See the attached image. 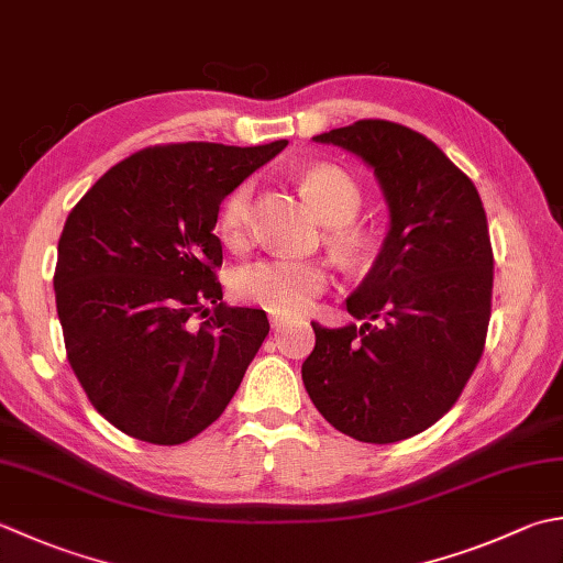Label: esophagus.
I'll return each mask as SVG.
<instances>
[{
	"mask_svg": "<svg viewBox=\"0 0 563 563\" xmlns=\"http://www.w3.org/2000/svg\"><path fill=\"white\" fill-rule=\"evenodd\" d=\"M290 322V317H285V314H271V327L273 329H280V327H285Z\"/></svg>",
	"mask_w": 563,
	"mask_h": 563,
	"instance_id": "esophagus-1",
	"label": "esophagus"
}]
</instances>
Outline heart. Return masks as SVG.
Returning <instances> with one entry per match:
<instances>
[{"label":"heart","instance_id":"b5f03b06","mask_svg":"<svg viewBox=\"0 0 563 563\" xmlns=\"http://www.w3.org/2000/svg\"><path fill=\"white\" fill-rule=\"evenodd\" d=\"M307 195L329 224L332 244L346 253L363 246V231L351 224L363 205L361 185L351 175L332 163H317L302 175ZM253 222V183L244 180L231 190L217 214V231L227 246H246ZM332 273L322 261H292V258H263L239 268L234 275V292L244 302L258 305L275 314H300L314 305L322 295Z\"/></svg>","mask_w":563,"mask_h":563}]
</instances>
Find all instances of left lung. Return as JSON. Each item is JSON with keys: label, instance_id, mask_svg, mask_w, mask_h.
Wrapping results in <instances>:
<instances>
[{"label": "left lung", "instance_id": "obj_1", "mask_svg": "<svg viewBox=\"0 0 563 563\" xmlns=\"http://www.w3.org/2000/svg\"><path fill=\"white\" fill-rule=\"evenodd\" d=\"M368 163L390 212L376 263L346 300L363 324L312 322L302 383L339 432L393 444L459 400L486 346L493 249L476 185L427 136L361 119L314 136Z\"/></svg>", "mask_w": 563, "mask_h": 563}]
</instances>
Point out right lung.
I'll return each mask as SVG.
<instances>
[{
	"label": "right lung",
	"mask_w": 563,
	"mask_h": 563,
	"mask_svg": "<svg viewBox=\"0 0 563 563\" xmlns=\"http://www.w3.org/2000/svg\"><path fill=\"white\" fill-rule=\"evenodd\" d=\"M285 146L143 148L65 219L53 275L65 351L95 410L124 434L190 442L234 398L271 324L222 302L214 224L224 197ZM195 313L208 317L200 328Z\"/></svg>",
	"instance_id": "right-lung-1"
}]
</instances>
